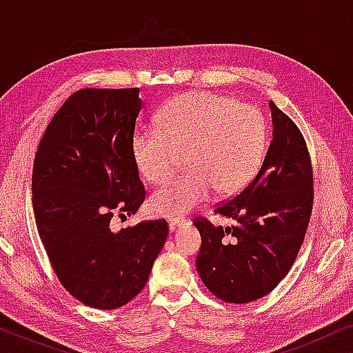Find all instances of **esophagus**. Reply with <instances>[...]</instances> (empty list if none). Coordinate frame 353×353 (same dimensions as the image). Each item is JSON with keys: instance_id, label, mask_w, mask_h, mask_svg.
Here are the masks:
<instances>
[{"instance_id": "1", "label": "esophagus", "mask_w": 353, "mask_h": 353, "mask_svg": "<svg viewBox=\"0 0 353 353\" xmlns=\"http://www.w3.org/2000/svg\"><path fill=\"white\" fill-rule=\"evenodd\" d=\"M188 225H190V221H186L185 219H170V220H168V228H170V231L183 230V228H186Z\"/></svg>"}]
</instances>
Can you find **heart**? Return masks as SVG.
Segmentation results:
<instances>
[{"label": "heart", "mask_w": 353, "mask_h": 353, "mask_svg": "<svg viewBox=\"0 0 353 353\" xmlns=\"http://www.w3.org/2000/svg\"><path fill=\"white\" fill-rule=\"evenodd\" d=\"M159 130L132 138V157L144 180L162 185L176 170L183 154L190 170L154 192L148 209L154 216H181L209 199L244 190L262 167L268 123L255 105L207 91L180 94L157 115Z\"/></svg>", "instance_id": "1"}]
</instances>
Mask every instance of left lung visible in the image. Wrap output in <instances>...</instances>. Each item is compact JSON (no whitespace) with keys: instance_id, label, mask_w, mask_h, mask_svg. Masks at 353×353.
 Instances as JSON below:
<instances>
[{"instance_id":"1","label":"left lung","mask_w":353,"mask_h":353,"mask_svg":"<svg viewBox=\"0 0 353 353\" xmlns=\"http://www.w3.org/2000/svg\"><path fill=\"white\" fill-rule=\"evenodd\" d=\"M270 110L273 139L259 173L234 199L214 210L233 225L194 220L202 238L197 273L214 296L228 303L257 301L278 286L297 257L312 215L305 139L273 101Z\"/></svg>"}]
</instances>
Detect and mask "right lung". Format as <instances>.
I'll list each match as a JSON object with an SVG mask.
<instances>
[{"label":"right lung","mask_w":353,"mask_h":353,"mask_svg":"<svg viewBox=\"0 0 353 353\" xmlns=\"http://www.w3.org/2000/svg\"><path fill=\"white\" fill-rule=\"evenodd\" d=\"M139 88L77 91L51 119L32 175L37 228L67 291L114 310L138 296L165 244V220L115 233V214L133 215L144 186L132 157Z\"/></svg>","instance_id":"1"}]
</instances>
